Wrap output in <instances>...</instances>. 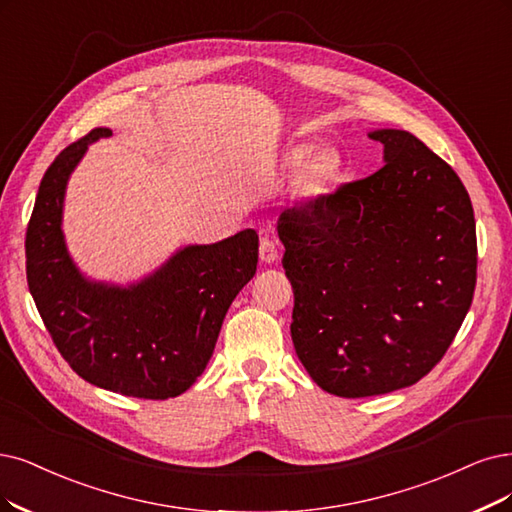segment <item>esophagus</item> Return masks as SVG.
Listing matches in <instances>:
<instances>
[{
    "mask_svg": "<svg viewBox=\"0 0 512 512\" xmlns=\"http://www.w3.org/2000/svg\"><path fill=\"white\" fill-rule=\"evenodd\" d=\"M259 259L263 263H274L278 259V244L272 238H263L259 242Z\"/></svg>",
    "mask_w": 512,
    "mask_h": 512,
    "instance_id": "esophagus-1",
    "label": "esophagus"
}]
</instances>
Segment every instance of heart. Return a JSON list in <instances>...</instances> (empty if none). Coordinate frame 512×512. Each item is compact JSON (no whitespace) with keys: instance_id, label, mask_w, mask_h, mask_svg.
Here are the masks:
<instances>
[{"instance_id":"b5f03b06","label":"heart","mask_w":512,"mask_h":512,"mask_svg":"<svg viewBox=\"0 0 512 512\" xmlns=\"http://www.w3.org/2000/svg\"><path fill=\"white\" fill-rule=\"evenodd\" d=\"M310 145H295L289 151V162L291 164H304V170H301V183L308 189V192H323L327 189L337 177L342 173V156L339 151L331 149V147H320L313 151Z\"/></svg>"}]
</instances>
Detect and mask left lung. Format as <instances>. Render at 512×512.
<instances>
[{
    "mask_svg": "<svg viewBox=\"0 0 512 512\" xmlns=\"http://www.w3.org/2000/svg\"><path fill=\"white\" fill-rule=\"evenodd\" d=\"M369 137L384 145L375 175L278 219L295 352L320 388L346 399L422 380L477 282L475 213L460 177L407 130Z\"/></svg>",
    "mask_w": 512,
    "mask_h": 512,
    "instance_id": "left-lung-1",
    "label": "left lung"
}]
</instances>
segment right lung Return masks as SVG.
I'll return each instance as SVG.
<instances>
[{
  "instance_id": "right-lung-1",
  "label": "right lung",
  "mask_w": 512,
  "mask_h": 512,
  "mask_svg": "<svg viewBox=\"0 0 512 512\" xmlns=\"http://www.w3.org/2000/svg\"><path fill=\"white\" fill-rule=\"evenodd\" d=\"M94 128L46 170L27 227V282L56 348L86 382L137 399H173L211 361L223 318L257 272L259 238L246 230L213 244H185L128 285L86 276L63 232L71 173Z\"/></svg>"
}]
</instances>
